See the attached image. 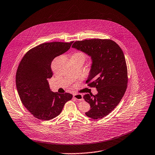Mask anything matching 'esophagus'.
Listing matches in <instances>:
<instances>
[{"label":"esophagus","instance_id":"obj_1","mask_svg":"<svg viewBox=\"0 0 155 155\" xmlns=\"http://www.w3.org/2000/svg\"><path fill=\"white\" fill-rule=\"evenodd\" d=\"M73 97L74 99H76V100L79 101H83V99H83V96L81 94H73Z\"/></svg>","mask_w":155,"mask_h":155}]
</instances>
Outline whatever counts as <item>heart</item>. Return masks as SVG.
<instances>
[{"instance_id": "obj_1", "label": "heart", "mask_w": 155, "mask_h": 155, "mask_svg": "<svg viewBox=\"0 0 155 155\" xmlns=\"http://www.w3.org/2000/svg\"><path fill=\"white\" fill-rule=\"evenodd\" d=\"M73 56H74V57H76L81 60H82L83 61H84L85 59H86V58H87V56L86 54L82 52V51H78V52H76L74 53Z\"/></svg>"}]
</instances>
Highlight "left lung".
Masks as SVG:
<instances>
[{"instance_id":"obj_1","label":"left lung","mask_w":155,"mask_h":155,"mask_svg":"<svg viewBox=\"0 0 155 155\" xmlns=\"http://www.w3.org/2000/svg\"><path fill=\"white\" fill-rule=\"evenodd\" d=\"M72 48L91 57L92 64L86 83L89 87H96L97 94L84 96L91 108L85 114L92 119H102L118 105L127 87V67L124 53L110 39L76 41Z\"/></svg>"}]
</instances>
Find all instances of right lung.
I'll return each mask as SVG.
<instances>
[{
	"instance_id": "right-lung-1",
	"label": "right lung",
	"mask_w": 155,
	"mask_h": 155,
	"mask_svg": "<svg viewBox=\"0 0 155 155\" xmlns=\"http://www.w3.org/2000/svg\"><path fill=\"white\" fill-rule=\"evenodd\" d=\"M73 43L53 42L39 45L30 50L19 65L16 76L19 96L25 107L39 119L56 117L73 97L68 93L51 91L48 82L53 76V60L67 51Z\"/></svg>"
}]
</instances>
